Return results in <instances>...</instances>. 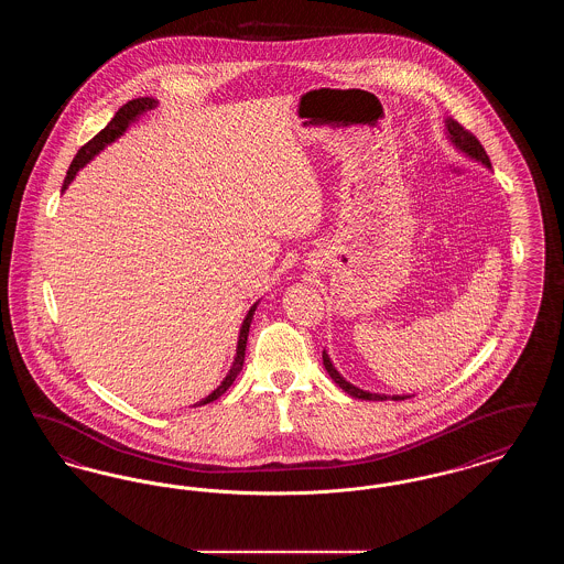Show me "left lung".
Returning <instances> with one entry per match:
<instances>
[{
    "mask_svg": "<svg viewBox=\"0 0 564 564\" xmlns=\"http://www.w3.org/2000/svg\"><path fill=\"white\" fill-rule=\"evenodd\" d=\"M446 124H448L451 139L455 141V145L458 150H463L467 156L478 159V161H482L486 166H490L488 154H486V150H484L482 143L478 141V137H476V134L471 133V131H467L465 127H460L456 120H446ZM323 366H325L327 375L332 376V380H334L340 389H345V391H347L349 395H352V398H359V400H378V402L387 400V395H376V393H368V391H361V389L352 387L350 382H347L343 376L336 372V368L332 366V361H329V357H327L325 352H323ZM393 400H395V402H400V400H405V398H402V395H393Z\"/></svg>",
    "mask_w": 564,
    "mask_h": 564,
    "instance_id": "1",
    "label": "left lung"
}]
</instances>
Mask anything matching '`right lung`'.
<instances>
[{
	"mask_svg": "<svg viewBox=\"0 0 564 564\" xmlns=\"http://www.w3.org/2000/svg\"><path fill=\"white\" fill-rule=\"evenodd\" d=\"M156 108V101L154 99H150V97H139V99H133V101H129V104H124L122 108L116 111V116L111 118L108 122V127L104 129V131H99V133L95 134L88 143H84L80 150H78V154H76V159L72 161L69 164V169H67V175H65V182H63V189L69 186V182L74 180V175L80 171L82 166L86 164V162L90 161L99 150H104L108 143H111L116 137H120V134L127 131V127H129V122L134 120L141 111H148V109ZM253 311H256V304L249 308V313H247V317H245V322H242L241 327V336H239V347H237V357H235V361H232V368H230V372L228 376L224 378V382L215 389L214 393L209 395V398H205L203 402L196 403V405H205V403L214 402L217 400L232 382H235V378L239 376V372L242 370V361H245V349H247V336H249V325H251V317H253Z\"/></svg>",
	"mask_w": 564,
	"mask_h": 564,
	"instance_id": "obj_1",
	"label": "right lung"
}]
</instances>
